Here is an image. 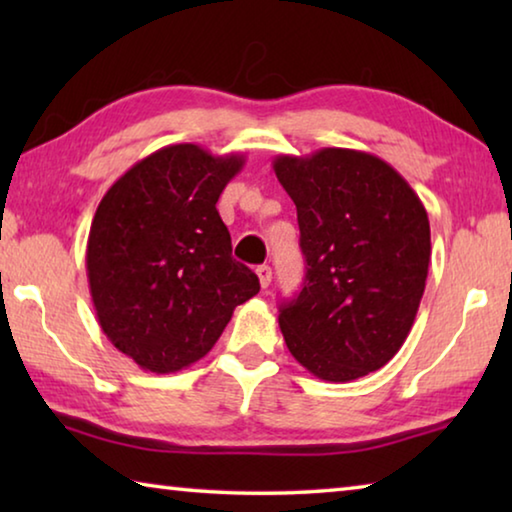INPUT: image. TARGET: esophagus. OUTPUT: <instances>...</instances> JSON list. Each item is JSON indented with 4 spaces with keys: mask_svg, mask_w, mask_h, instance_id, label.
I'll list each match as a JSON object with an SVG mask.
<instances>
[{
    "mask_svg": "<svg viewBox=\"0 0 512 512\" xmlns=\"http://www.w3.org/2000/svg\"><path fill=\"white\" fill-rule=\"evenodd\" d=\"M257 277H259V284H262V289H266L268 284H271V280H273V271H271V266H268V264L257 266Z\"/></svg>",
    "mask_w": 512,
    "mask_h": 512,
    "instance_id": "1",
    "label": "esophagus"
}]
</instances>
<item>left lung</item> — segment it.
<instances>
[{"mask_svg":"<svg viewBox=\"0 0 512 512\" xmlns=\"http://www.w3.org/2000/svg\"><path fill=\"white\" fill-rule=\"evenodd\" d=\"M296 203L307 262L280 307L289 352L318 379L345 384L391 361L418 314L431 259L429 216L391 164L354 149L277 155Z\"/></svg>","mask_w":512,"mask_h":512,"instance_id":"1","label":"left lung"}]
</instances>
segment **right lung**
I'll return each mask as SVG.
<instances>
[{"mask_svg": "<svg viewBox=\"0 0 512 512\" xmlns=\"http://www.w3.org/2000/svg\"><path fill=\"white\" fill-rule=\"evenodd\" d=\"M244 155L171 144L133 164L101 198L85 266L103 334L142 370L203 359L259 280L232 259L216 201Z\"/></svg>", "mask_w": 512, "mask_h": 512, "instance_id": "obj_1", "label": "right lung"}]
</instances>
